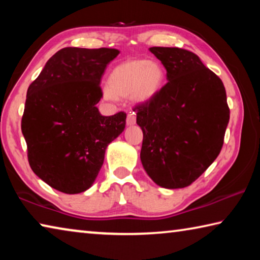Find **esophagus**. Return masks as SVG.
Listing matches in <instances>:
<instances>
[{"mask_svg":"<svg viewBox=\"0 0 260 260\" xmlns=\"http://www.w3.org/2000/svg\"><path fill=\"white\" fill-rule=\"evenodd\" d=\"M135 121H136V116L134 112H129L128 114H127V119H126L127 125H129V126L134 125Z\"/></svg>","mask_w":260,"mask_h":260,"instance_id":"esophagus-1","label":"esophagus"}]
</instances>
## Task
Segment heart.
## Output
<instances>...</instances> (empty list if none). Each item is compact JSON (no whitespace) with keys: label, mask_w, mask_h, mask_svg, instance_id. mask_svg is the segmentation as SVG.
Listing matches in <instances>:
<instances>
[{"label":"heart","mask_w":260,"mask_h":260,"mask_svg":"<svg viewBox=\"0 0 260 260\" xmlns=\"http://www.w3.org/2000/svg\"><path fill=\"white\" fill-rule=\"evenodd\" d=\"M165 82V72L160 64L147 59H131L117 65L104 88L107 100L132 96L136 102L144 103L159 94Z\"/></svg>","instance_id":"heart-1"}]
</instances>
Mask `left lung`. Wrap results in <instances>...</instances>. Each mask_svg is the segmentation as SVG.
Masks as SVG:
<instances>
[{
    "label": "left lung",
    "mask_w": 260,
    "mask_h": 260,
    "mask_svg": "<svg viewBox=\"0 0 260 260\" xmlns=\"http://www.w3.org/2000/svg\"><path fill=\"white\" fill-rule=\"evenodd\" d=\"M166 69V85L134 107L143 132L141 161L158 186L195 181L221 151L230 121L225 86L199 56L180 48H149Z\"/></svg>",
    "instance_id": "left-lung-1"
}]
</instances>
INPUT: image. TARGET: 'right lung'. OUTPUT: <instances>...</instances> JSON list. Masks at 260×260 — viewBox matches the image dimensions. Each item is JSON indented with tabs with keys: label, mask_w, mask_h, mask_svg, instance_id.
Returning <instances> with one entry per match:
<instances>
[{
	"label": "right lung",
	"mask_w": 260,
	"mask_h": 260,
	"mask_svg": "<svg viewBox=\"0 0 260 260\" xmlns=\"http://www.w3.org/2000/svg\"><path fill=\"white\" fill-rule=\"evenodd\" d=\"M119 52L63 48L28 87L21 118L28 162L56 190H87L103 165L108 144L125 129L124 111L105 117L96 108L103 98L101 79Z\"/></svg>",
	"instance_id": "right-lung-1"
}]
</instances>
